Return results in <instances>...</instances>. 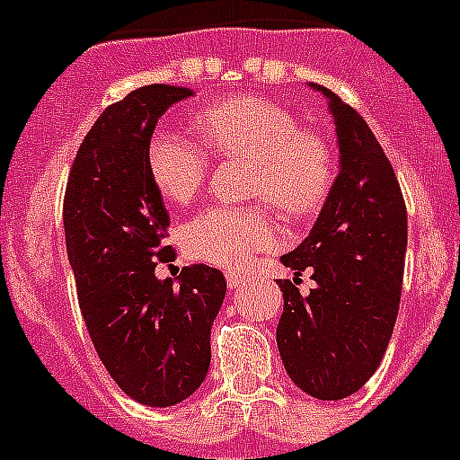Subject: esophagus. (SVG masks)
Listing matches in <instances>:
<instances>
[{
  "label": "esophagus",
  "mask_w": 460,
  "mask_h": 460,
  "mask_svg": "<svg viewBox=\"0 0 460 460\" xmlns=\"http://www.w3.org/2000/svg\"><path fill=\"white\" fill-rule=\"evenodd\" d=\"M226 279H227V286H230V288H239V286H244L246 281H249V277L242 272H227Z\"/></svg>",
  "instance_id": "obj_1"
}]
</instances>
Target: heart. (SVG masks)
Segmentation results:
<instances>
[{"label":"heart","mask_w":460,"mask_h":460,"mask_svg":"<svg viewBox=\"0 0 460 460\" xmlns=\"http://www.w3.org/2000/svg\"><path fill=\"white\" fill-rule=\"evenodd\" d=\"M199 139L160 128L148 141V172L170 202H190L209 176L211 155L251 158V195L272 202L286 218L302 221L321 209L335 183L337 155L319 129L302 128L286 107L265 97H230L195 118ZM190 258L218 268H244L281 242L270 207L211 204L183 226Z\"/></svg>","instance_id":"heart-1"}]
</instances>
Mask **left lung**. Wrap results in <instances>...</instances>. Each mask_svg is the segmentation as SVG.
<instances>
[{"label": "left lung", "instance_id": "1", "mask_svg": "<svg viewBox=\"0 0 460 460\" xmlns=\"http://www.w3.org/2000/svg\"><path fill=\"white\" fill-rule=\"evenodd\" d=\"M328 97L340 174L309 237L281 256L296 279L279 281L284 314L277 344L297 388L319 400L356 394L382 363L398 319L407 251V207L391 160L358 111ZM317 286L302 296L297 276Z\"/></svg>", "mask_w": 460, "mask_h": 460}]
</instances>
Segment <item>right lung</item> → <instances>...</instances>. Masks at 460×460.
Returning <instances> with one entry per match:
<instances>
[{"instance_id":"obj_1","label":"right lung","mask_w":460,"mask_h":460,"mask_svg":"<svg viewBox=\"0 0 460 460\" xmlns=\"http://www.w3.org/2000/svg\"><path fill=\"white\" fill-rule=\"evenodd\" d=\"M192 95L153 84L102 111L76 151L62 204L66 256L97 356L123 394L148 407L186 400L211 360V323L226 277L190 265L160 281L172 261L170 214L148 172V141L167 107Z\"/></svg>"}]
</instances>
